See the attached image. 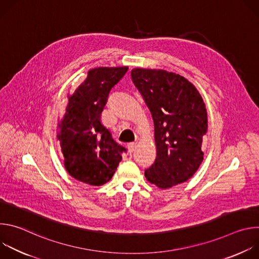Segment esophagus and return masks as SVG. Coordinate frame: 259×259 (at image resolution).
I'll use <instances>...</instances> for the list:
<instances>
[{
	"label": "esophagus",
	"mask_w": 259,
	"mask_h": 259,
	"mask_svg": "<svg viewBox=\"0 0 259 259\" xmlns=\"http://www.w3.org/2000/svg\"><path fill=\"white\" fill-rule=\"evenodd\" d=\"M136 146H137L136 142H131V143L128 144V151H129L130 154H132L136 150Z\"/></svg>",
	"instance_id": "34e87169"
}]
</instances>
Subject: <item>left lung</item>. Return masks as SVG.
Instances as JSON below:
<instances>
[{
	"label": "left lung",
	"instance_id": "obj_1",
	"mask_svg": "<svg viewBox=\"0 0 259 259\" xmlns=\"http://www.w3.org/2000/svg\"><path fill=\"white\" fill-rule=\"evenodd\" d=\"M132 81L154 120L157 158L144 175L167 190L189 180L203 162V137L208 129L205 102L186 78L165 69L136 67Z\"/></svg>",
	"mask_w": 259,
	"mask_h": 259
}]
</instances>
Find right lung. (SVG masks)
Returning a JSON list of instances; mask_svg holds the SVG:
<instances>
[{
	"label": "right lung",
	"instance_id": "right-lung-1",
	"mask_svg": "<svg viewBox=\"0 0 259 259\" xmlns=\"http://www.w3.org/2000/svg\"><path fill=\"white\" fill-rule=\"evenodd\" d=\"M128 66H100L88 71L86 80L67 94L65 114L58 120L57 140L67 173L89 186L100 187L112 179L125 151L101 123L108 93Z\"/></svg>",
	"mask_w": 259,
	"mask_h": 259
}]
</instances>
